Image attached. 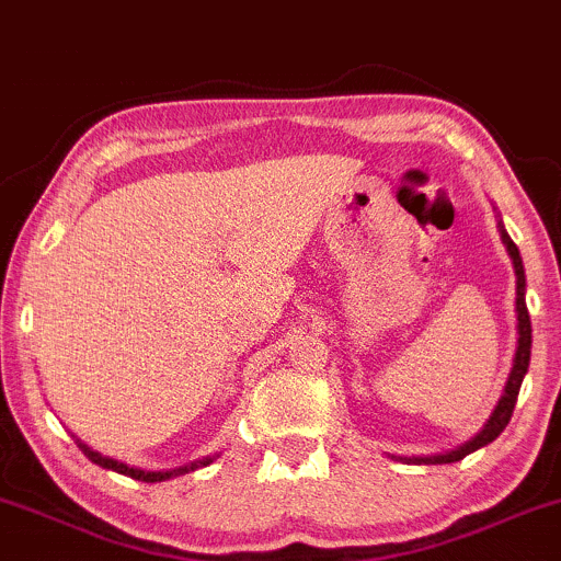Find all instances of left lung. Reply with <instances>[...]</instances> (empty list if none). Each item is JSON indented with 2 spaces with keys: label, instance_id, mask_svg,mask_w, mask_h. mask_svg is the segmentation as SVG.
I'll list each match as a JSON object with an SVG mask.
<instances>
[{
  "label": "left lung",
  "instance_id": "1",
  "mask_svg": "<svg viewBox=\"0 0 561 561\" xmlns=\"http://www.w3.org/2000/svg\"><path fill=\"white\" fill-rule=\"evenodd\" d=\"M502 229V240L504 245H507V253L512 263H515V276H517V353H515V363H512V374L507 379V387H504V394L502 400H499L494 415L489 417V423H485L481 434L476 438H470L468 444H462L460 449L455 451H447V455H436V457H413V462H434V465H447V462H457L462 460V457H468L470 451L485 447V444H491L494 438L502 434L504 428H507L510 417H512V410H515V402H517V394H519V387H523V379L525 374H528V363H530V316H528V306H525V268H523V259H519V251L515 242L510 240V234L504 232V227L499 225Z\"/></svg>",
  "mask_w": 561,
  "mask_h": 561
}]
</instances>
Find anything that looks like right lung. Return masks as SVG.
Instances as JSON below:
<instances>
[{
    "label": "right lung",
    "instance_id": "1",
    "mask_svg": "<svg viewBox=\"0 0 561 561\" xmlns=\"http://www.w3.org/2000/svg\"><path fill=\"white\" fill-rule=\"evenodd\" d=\"M80 449L85 451V455H88V460H93V462H96V465H101V468H106V470H117V473H123V476H130V478H135V481H146V483L167 481V478H172V476H182V473H187V470H195V468H198V465H208V462H214L211 457H206V460H201V462H193L191 468L170 470V473H146V470H135V468H127L125 462L110 460V457H101L99 451H91V449L85 447V444H80Z\"/></svg>",
    "mask_w": 561,
    "mask_h": 561
}]
</instances>
